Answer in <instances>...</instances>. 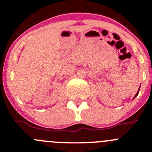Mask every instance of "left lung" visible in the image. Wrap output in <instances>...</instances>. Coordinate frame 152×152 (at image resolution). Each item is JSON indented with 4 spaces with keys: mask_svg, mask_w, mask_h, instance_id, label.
<instances>
[{
    "mask_svg": "<svg viewBox=\"0 0 152 152\" xmlns=\"http://www.w3.org/2000/svg\"><path fill=\"white\" fill-rule=\"evenodd\" d=\"M139 91H140V87H139V89H138V91L137 92V93H136V95H135V96H134V99L136 97V96H137V95H138V93H139Z\"/></svg>",
    "mask_w": 152,
    "mask_h": 152,
    "instance_id": "obj_1",
    "label": "left lung"
}]
</instances>
